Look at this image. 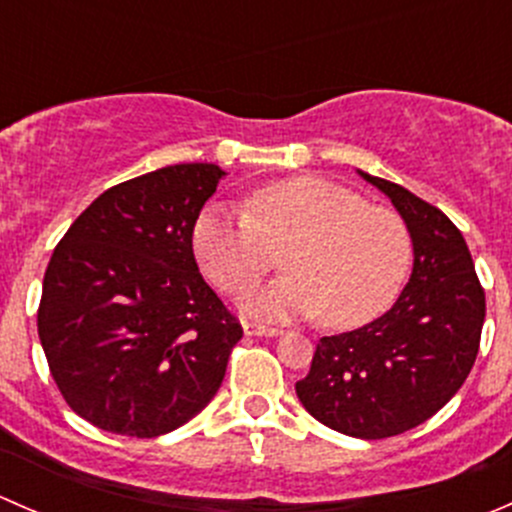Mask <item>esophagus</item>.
<instances>
[{
  "label": "esophagus",
  "instance_id": "esophagus-1",
  "mask_svg": "<svg viewBox=\"0 0 512 512\" xmlns=\"http://www.w3.org/2000/svg\"><path fill=\"white\" fill-rule=\"evenodd\" d=\"M242 332H245L247 337H280L282 329L265 327V324H252V322H245V324H242Z\"/></svg>",
  "mask_w": 512,
  "mask_h": 512
}]
</instances>
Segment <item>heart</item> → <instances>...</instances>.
I'll use <instances>...</instances> for the list:
<instances>
[{"mask_svg":"<svg viewBox=\"0 0 512 512\" xmlns=\"http://www.w3.org/2000/svg\"><path fill=\"white\" fill-rule=\"evenodd\" d=\"M193 252L215 287L237 294L255 285L285 252L287 275L250 289L252 317H317L332 329L371 322L394 304L411 270L409 227L389 208L317 175L255 190L250 213L210 205L193 227Z\"/></svg>","mask_w":512,"mask_h":512,"instance_id":"heart-1","label":"heart"}]
</instances>
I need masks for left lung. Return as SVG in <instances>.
Segmentation results:
<instances>
[{"instance_id": "8db88e82", "label": "left lung", "mask_w": 512, "mask_h": 512, "mask_svg": "<svg viewBox=\"0 0 512 512\" xmlns=\"http://www.w3.org/2000/svg\"><path fill=\"white\" fill-rule=\"evenodd\" d=\"M399 210L414 267L389 312L322 337L297 396L319 423L354 438L399 436L428 421L468 379L485 294L461 230L411 190L356 170Z\"/></svg>"}]
</instances>
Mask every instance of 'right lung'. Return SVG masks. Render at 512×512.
Listing matches in <instances>:
<instances>
[{
  "instance_id": "obj_1",
  "label": "right lung",
  "mask_w": 512,
  "mask_h": 512,
  "mask_svg": "<svg viewBox=\"0 0 512 512\" xmlns=\"http://www.w3.org/2000/svg\"><path fill=\"white\" fill-rule=\"evenodd\" d=\"M225 170L180 163L101 193L56 245L39 339L71 411L156 438L218 394L242 327L198 270L193 227Z\"/></svg>"
}]
</instances>
